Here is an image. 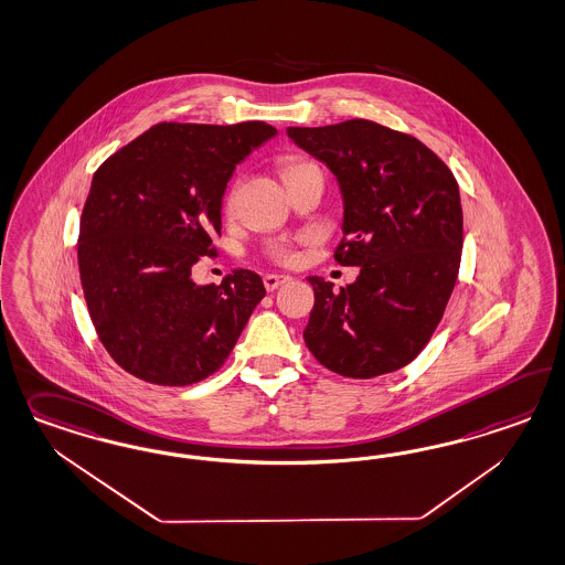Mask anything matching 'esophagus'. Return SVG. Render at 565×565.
I'll return each mask as SVG.
<instances>
[{
    "instance_id": "obj_1",
    "label": "esophagus",
    "mask_w": 565,
    "mask_h": 565,
    "mask_svg": "<svg viewBox=\"0 0 565 565\" xmlns=\"http://www.w3.org/2000/svg\"><path fill=\"white\" fill-rule=\"evenodd\" d=\"M287 280H289V276H282V274H266L264 276V287H266V291H276Z\"/></svg>"
}]
</instances>
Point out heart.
Listing matches in <instances>:
<instances>
[{
  "mask_svg": "<svg viewBox=\"0 0 565 565\" xmlns=\"http://www.w3.org/2000/svg\"><path fill=\"white\" fill-rule=\"evenodd\" d=\"M310 170H318L316 166L308 162V160H291V162H287L285 168H282V179L285 182L291 181L295 177H299V174H303V172H310ZM231 203V200H228ZM264 255L274 262V264H280V266H287V264H292L295 262V241H289V238H274V241H268L266 243V247H264Z\"/></svg>",
  "mask_w": 565,
  "mask_h": 565,
  "instance_id": "b5f03b06",
  "label": "heart"
}]
</instances>
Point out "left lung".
<instances>
[{"instance_id":"obj_1","label":"left lung","mask_w":565,"mask_h":565,"mask_svg":"<svg viewBox=\"0 0 565 565\" xmlns=\"http://www.w3.org/2000/svg\"><path fill=\"white\" fill-rule=\"evenodd\" d=\"M292 143L324 162L343 195L341 266L353 285L310 276L303 330L311 355L345 379H374L414 362L456 287L463 216L454 172L412 135L353 118L289 127Z\"/></svg>"}]
</instances>
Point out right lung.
Masks as SVG:
<instances>
[{"label": "right lung", "mask_w": 565, "mask_h": 565, "mask_svg": "<svg viewBox=\"0 0 565 565\" xmlns=\"http://www.w3.org/2000/svg\"><path fill=\"white\" fill-rule=\"evenodd\" d=\"M276 128L160 122L93 174L78 231V273L102 345L128 374L186 386L226 362L266 295L252 270L220 285L191 278L212 237L233 170Z\"/></svg>", "instance_id": "obj_1"}]
</instances>
